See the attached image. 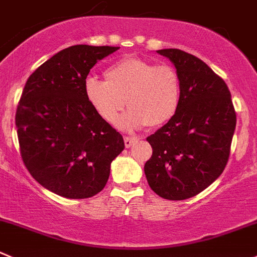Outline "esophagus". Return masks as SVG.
Instances as JSON below:
<instances>
[{
    "mask_svg": "<svg viewBox=\"0 0 257 257\" xmlns=\"http://www.w3.org/2000/svg\"><path fill=\"white\" fill-rule=\"evenodd\" d=\"M136 137H124V144H125V147L126 148H129V147H132L133 146L134 143H136Z\"/></svg>",
    "mask_w": 257,
    "mask_h": 257,
    "instance_id": "34e87169",
    "label": "esophagus"
}]
</instances>
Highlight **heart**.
I'll return each mask as SVG.
<instances>
[{
    "label": "heart",
    "instance_id": "obj_1",
    "mask_svg": "<svg viewBox=\"0 0 257 257\" xmlns=\"http://www.w3.org/2000/svg\"><path fill=\"white\" fill-rule=\"evenodd\" d=\"M104 78L89 76L84 91L91 108L108 123H116L125 99L131 109L120 124L126 129L163 125L178 109L181 85L172 66L125 56L109 65Z\"/></svg>",
    "mask_w": 257,
    "mask_h": 257
}]
</instances>
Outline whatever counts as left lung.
Instances as JSON below:
<instances>
[{
  "instance_id": "8db88e82",
  "label": "left lung",
  "mask_w": 257,
  "mask_h": 257,
  "mask_svg": "<svg viewBox=\"0 0 257 257\" xmlns=\"http://www.w3.org/2000/svg\"><path fill=\"white\" fill-rule=\"evenodd\" d=\"M157 52L176 66L181 98L168 123L147 138L153 153L144 173L162 198L187 200L207 188L225 169L236 111L223 79L202 60L178 49Z\"/></svg>"
}]
</instances>
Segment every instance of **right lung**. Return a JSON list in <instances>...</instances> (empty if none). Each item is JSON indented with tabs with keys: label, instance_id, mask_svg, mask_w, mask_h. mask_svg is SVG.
I'll list each match as a JSON object with an SVG mask.
<instances>
[{
	"label": "right lung",
	"instance_id": "right-lung-1",
	"mask_svg": "<svg viewBox=\"0 0 257 257\" xmlns=\"http://www.w3.org/2000/svg\"><path fill=\"white\" fill-rule=\"evenodd\" d=\"M116 46L75 45L40 65L25 84L16 110L20 153L32 177L66 198H89L105 187L123 137L86 100L84 84Z\"/></svg>",
	"mask_w": 257,
	"mask_h": 257
}]
</instances>
